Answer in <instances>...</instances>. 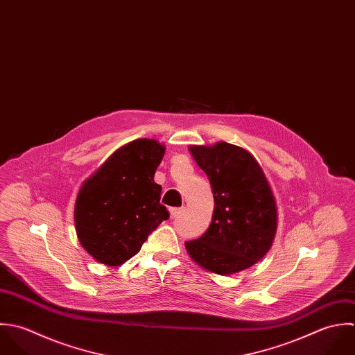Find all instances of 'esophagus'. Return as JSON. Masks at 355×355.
<instances>
[{
  "mask_svg": "<svg viewBox=\"0 0 355 355\" xmlns=\"http://www.w3.org/2000/svg\"><path fill=\"white\" fill-rule=\"evenodd\" d=\"M184 212V208H171V218L176 219Z\"/></svg>",
  "mask_w": 355,
  "mask_h": 355,
  "instance_id": "1",
  "label": "esophagus"
}]
</instances>
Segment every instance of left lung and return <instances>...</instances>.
<instances>
[{
  "label": "left lung",
  "instance_id": "1",
  "mask_svg": "<svg viewBox=\"0 0 355 355\" xmlns=\"http://www.w3.org/2000/svg\"><path fill=\"white\" fill-rule=\"evenodd\" d=\"M190 151L209 179L215 211L208 230L186 242L187 252L220 275L253 266L268 252L277 229L275 202L261 168L246 150L226 141Z\"/></svg>",
  "mask_w": 355,
  "mask_h": 355
}]
</instances>
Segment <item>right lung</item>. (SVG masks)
<instances>
[{
	"label": "right lung",
	"mask_w": 355,
	"mask_h": 355,
	"mask_svg": "<svg viewBox=\"0 0 355 355\" xmlns=\"http://www.w3.org/2000/svg\"><path fill=\"white\" fill-rule=\"evenodd\" d=\"M165 147L139 139L117 150L88 179L77 197L74 219L81 245L98 261L119 266L136 254L169 212L159 202L154 173Z\"/></svg>",
	"instance_id": "right-lung-1"
}]
</instances>
